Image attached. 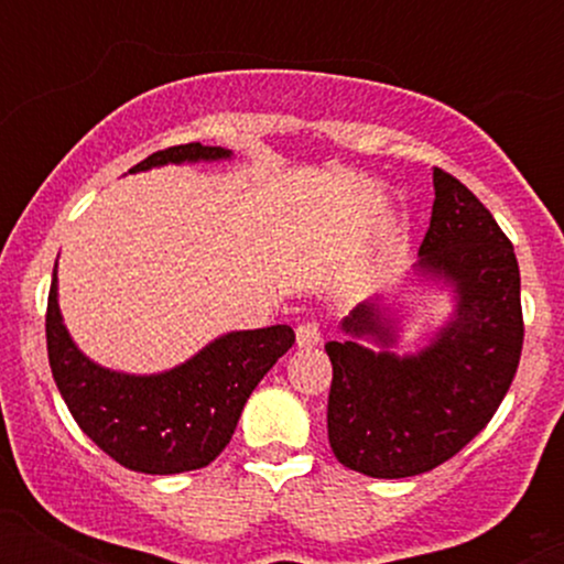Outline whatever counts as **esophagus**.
<instances>
[{
	"mask_svg": "<svg viewBox=\"0 0 564 564\" xmlns=\"http://www.w3.org/2000/svg\"><path fill=\"white\" fill-rule=\"evenodd\" d=\"M318 340H322V333H318V327L314 322H303L297 324V346H316Z\"/></svg>",
	"mask_w": 564,
	"mask_h": 564,
	"instance_id": "34e87169",
	"label": "esophagus"
}]
</instances>
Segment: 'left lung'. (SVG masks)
I'll use <instances>...</instances> for the list:
<instances>
[{"mask_svg": "<svg viewBox=\"0 0 564 564\" xmlns=\"http://www.w3.org/2000/svg\"><path fill=\"white\" fill-rule=\"evenodd\" d=\"M434 193L414 275L451 289V318L420 351L395 355V318L371 297L340 322L344 338L324 344L329 447L382 480L423 475L469 445L510 390L524 344L513 246L456 176L434 169Z\"/></svg>", "mask_w": 564, "mask_h": 564, "instance_id": "left-lung-1", "label": "left lung"}]
</instances>
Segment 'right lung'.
<instances>
[{"label": "right lung", "mask_w": 564, "mask_h": 564, "mask_svg": "<svg viewBox=\"0 0 564 564\" xmlns=\"http://www.w3.org/2000/svg\"><path fill=\"white\" fill-rule=\"evenodd\" d=\"M226 158H231V150L193 141L155 152L130 174L166 163ZM45 344L51 373L67 409L106 456L144 475H180L213 464L229 445L250 392L278 357L292 349L294 329L272 324L226 333L182 366L150 377L111 371L89 360L62 324L54 264Z\"/></svg>", "instance_id": "add662e5"}]
</instances>
